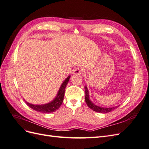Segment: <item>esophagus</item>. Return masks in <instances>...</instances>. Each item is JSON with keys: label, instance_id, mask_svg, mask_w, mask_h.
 I'll use <instances>...</instances> for the list:
<instances>
[{"label": "esophagus", "instance_id": "esophagus-1", "mask_svg": "<svg viewBox=\"0 0 149 149\" xmlns=\"http://www.w3.org/2000/svg\"><path fill=\"white\" fill-rule=\"evenodd\" d=\"M84 72V69L83 68L79 67V68H76L74 70L73 74H83Z\"/></svg>", "mask_w": 149, "mask_h": 149}]
</instances>
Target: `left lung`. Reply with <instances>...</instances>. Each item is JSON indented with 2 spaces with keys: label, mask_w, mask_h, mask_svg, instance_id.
Masks as SVG:
<instances>
[{
  "label": "left lung",
  "mask_w": 149,
  "mask_h": 149,
  "mask_svg": "<svg viewBox=\"0 0 149 149\" xmlns=\"http://www.w3.org/2000/svg\"><path fill=\"white\" fill-rule=\"evenodd\" d=\"M84 89H85L86 102L88 106L90 108V109H91L94 111L97 112H101V113H107V112H109L112 111H113L114 109H116V108L118 107V106H116V107H100V106L95 105L91 100H90L89 91H88L87 86L84 87Z\"/></svg>",
  "instance_id": "1"
}]
</instances>
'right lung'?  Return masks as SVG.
I'll return each instance as SVG.
<instances>
[{
  "mask_svg": "<svg viewBox=\"0 0 149 149\" xmlns=\"http://www.w3.org/2000/svg\"><path fill=\"white\" fill-rule=\"evenodd\" d=\"M70 78V76H68L64 81L63 82L59 90H58L56 96L52 101L41 105L32 104H30L25 101L26 104L32 109L36 111L42 112V113H50V112H55L61 106L63 101L65 88L68 83L69 81Z\"/></svg>",
  "mask_w": 149,
  "mask_h": 149,
  "instance_id": "1",
  "label": "right lung"
}]
</instances>
